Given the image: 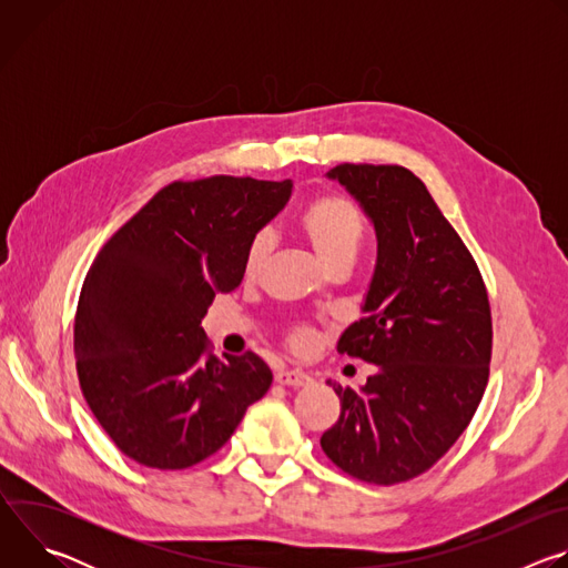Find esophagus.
I'll list each match as a JSON object with an SVG mask.
<instances>
[{
	"instance_id": "1",
	"label": "esophagus",
	"mask_w": 568,
	"mask_h": 568,
	"mask_svg": "<svg viewBox=\"0 0 568 568\" xmlns=\"http://www.w3.org/2000/svg\"><path fill=\"white\" fill-rule=\"evenodd\" d=\"M274 379H276V384H281V386H294V388L307 386V384L312 382V377H310L307 373H303V371H278V373L274 375Z\"/></svg>"
}]
</instances>
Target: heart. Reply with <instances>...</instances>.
I'll use <instances>...</instances> for the list:
<instances>
[{
    "label": "heart",
    "instance_id": "1",
    "mask_svg": "<svg viewBox=\"0 0 568 568\" xmlns=\"http://www.w3.org/2000/svg\"><path fill=\"white\" fill-rule=\"evenodd\" d=\"M296 226L328 270L339 265L351 267L366 240V220L359 206L337 193H323L312 197L301 209ZM272 247L274 240L270 231L254 233L245 250V256H242V276L247 281L258 278L267 265ZM316 333L307 323H296L287 333V344L296 353L310 351Z\"/></svg>",
    "mask_w": 568,
    "mask_h": 568
}]
</instances>
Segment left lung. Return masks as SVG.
Segmentation results:
<instances>
[{"instance_id": "8db88e82", "label": "left lung", "mask_w": 568, "mask_h": 568, "mask_svg": "<svg viewBox=\"0 0 568 568\" xmlns=\"http://www.w3.org/2000/svg\"><path fill=\"white\" fill-rule=\"evenodd\" d=\"M375 224L377 265L364 316L339 355L377 366L362 390L328 382L339 420L321 436L353 478L395 485L427 471L467 429L488 386L493 312L483 276L427 186L395 164H339Z\"/></svg>"}]
</instances>
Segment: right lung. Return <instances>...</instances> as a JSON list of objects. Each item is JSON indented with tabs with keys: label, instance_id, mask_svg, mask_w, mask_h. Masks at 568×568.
<instances>
[{
	"label": "right lung",
	"instance_id": "obj_1",
	"mask_svg": "<svg viewBox=\"0 0 568 568\" xmlns=\"http://www.w3.org/2000/svg\"><path fill=\"white\" fill-rule=\"evenodd\" d=\"M290 195V180H180L94 258L73 321L75 373L94 418L128 458L193 467L272 386L270 366L252 351L217 359L202 318L217 292L240 285L252 235Z\"/></svg>",
	"mask_w": 568,
	"mask_h": 568
}]
</instances>
